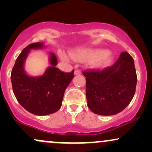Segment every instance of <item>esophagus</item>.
<instances>
[{"mask_svg": "<svg viewBox=\"0 0 152 152\" xmlns=\"http://www.w3.org/2000/svg\"><path fill=\"white\" fill-rule=\"evenodd\" d=\"M74 74H75V75H80L81 74V71H80V70H76V71H75Z\"/></svg>", "mask_w": 152, "mask_h": 152, "instance_id": "1", "label": "esophagus"}]
</instances>
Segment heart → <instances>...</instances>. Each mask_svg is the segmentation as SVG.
I'll list each match as a JSON object with an SVG mask.
<instances>
[{
	"label": "heart",
	"mask_w": 152,
	"mask_h": 152,
	"mask_svg": "<svg viewBox=\"0 0 152 152\" xmlns=\"http://www.w3.org/2000/svg\"><path fill=\"white\" fill-rule=\"evenodd\" d=\"M61 57L63 60H68L67 56L61 54ZM71 57L76 61H83L89 58H94L93 64L97 66H105L111 61V57L109 50L106 49H86L78 50L76 53H71Z\"/></svg>",
	"instance_id": "obj_1"
}]
</instances>
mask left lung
<instances>
[{
    "instance_id": "obj_1",
    "label": "left lung",
    "mask_w": 152,
    "mask_h": 152,
    "mask_svg": "<svg viewBox=\"0 0 152 152\" xmlns=\"http://www.w3.org/2000/svg\"><path fill=\"white\" fill-rule=\"evenodd\" d=\"M82 73L86 77L87 105L94 114H116L132 102L137 76L134 59L127 52H122L112 66Z\"/></svg>"
}]
</instances>
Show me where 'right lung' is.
I'll return each mask as SVG.
<instances>
[{"label": "right lung", "mask_w": 152, "mask_h": 152, "mask_svg": "<svg viewBox=\"0 0 152 152\" xmlns=\"http://www.w3.org/2000/svg\"><path fill=\"white\" fill-rule=\"evenodd\" d=\"M43 43H31L19 54L11 71L13 94L19 104L31 114L44 116L56 112L62 104L64 94L71 80L74 77V70L64 72L56 66L58 59L51 53L50 66L40 77H31L23 69L25 59L30 49L40 48Z\"/></svg>", "instance_id": "obj_1"}]
</instances>
